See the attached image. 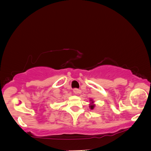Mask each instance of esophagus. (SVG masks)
<instances>
[{
    "instance_id": "esophagus-1",
    "label": "esophagus",
    "mask_w": 151,
    "mask_h": 151,
    "mask_svg": "<svg viewBox=\"0 0 151 151\" xmlns=\"http://www.w3.org/2000/svg\"><path fill=\"white\" fill-rule=\"evenodd\" d=\"M73 93H75V94H77L81 93V91L79 90V89H78V88H74L73 89Z\"/></svg>"
}]
</instances>
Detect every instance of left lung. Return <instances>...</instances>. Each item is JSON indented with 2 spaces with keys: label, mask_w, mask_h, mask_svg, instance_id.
<instances>
[{
  "label": "left lung",
  "mask_w": 151,
  "mask_h": 151,
  "mask_svg": "<svg viewBox=\"0 0 151 151\" xmlns=\"http://www.w3.org/2000/svg\"><path fill=\"white\" fill-rule=\"evenodd\" d=\"M91 103H90V106H89V107H90L91 109H93L94 108V101L93 100H91Z\"/></svg>",
  "instance_id": "1"
}]
</instances>
